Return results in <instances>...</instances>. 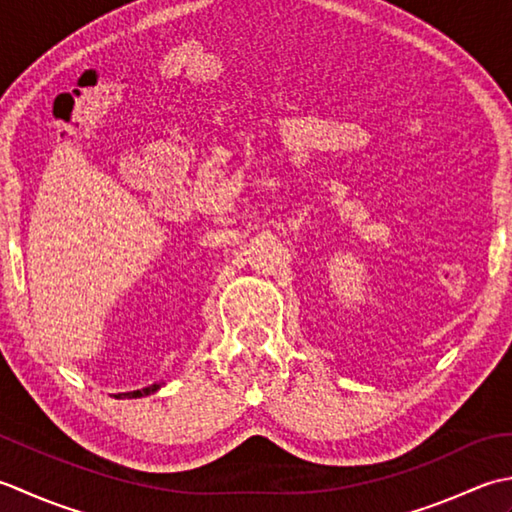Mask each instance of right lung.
I'll return each mask as SVG.
<instances>
[{
  "label": "right lung",
  "instance_id": "right-lung-1",
  "mask_svg": "<svg viewBox=\"0 0 512 512\" xmlns=\"http://www.w3.org/2000/svg\"><path fill=\"white\" fill-rule=\"evenodd\" d=\"M161 384H152V387H145V389H141V391H128V393H119L117 398H141V395H150V393H154L156 389H159Z\"/></svg>",
  "mask_w": 512,
  "mask_h": 512
}]
</instances>
